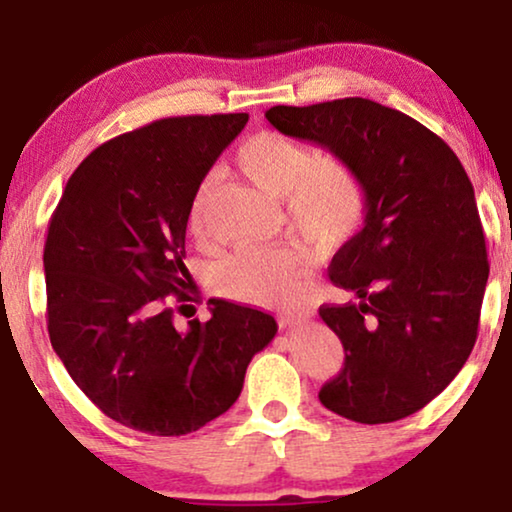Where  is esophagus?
<instances>
[{
  "instance_id": "1",
  "label": "esophagus",
  "mask_w": 512,
  "mask_h": 512,
  "mask_svg": "<svg viewBox=\"0 0 512 512\" xmlns=\"http://www.w3.org/2000/svg\"><path fill=\"white\" fill-rule=\"evenodd\" d=\"M308 317H310V313H281L279 325L284 327V330H296V327H301Z\"/></svg>"
}]
</instances>
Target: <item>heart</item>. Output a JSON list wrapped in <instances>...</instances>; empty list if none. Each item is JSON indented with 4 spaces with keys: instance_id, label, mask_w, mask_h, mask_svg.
Returning <instances> with one entry per match:
<instances>
[{
    "instance_id": "1",
    "label": "heart",
    "mask_w": 512,
    "mask_h": 512,
    "mask_svg": "<svg viewBox=\"0 0 512 512\" xmlns=\"http://www.w3.org/2000/svg\"><path fill=\"white\" fill-rule=\"evenodd\" d=\"M245 178L276 199H286L291 223L320 248H337L361 228L368 214L366 182L342 161H322L310 144L281 132H260L238 149ZM216 175L197 185L190 202L192 236L207 233L216 197ZM310 260L293 245H243L219 267L221 286L255 305H289L303 296Z\"/></svg>"
}]
</instances>
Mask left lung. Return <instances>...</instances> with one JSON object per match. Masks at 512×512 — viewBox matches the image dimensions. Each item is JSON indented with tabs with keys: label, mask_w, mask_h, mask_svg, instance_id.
I'll use <instances>...</instances> for the list:
<instances>
[{
	"label": "left lung",
	"mask_w": 512,
	"mask_h": 512,
	"mask_svg": "<svg viewBox=\"0 0 512 512\" xmlns=\"http://www.w3.org/2000/svg\"><path fill=\"white\" fill-rule=\"evenodd\" d=\"M264 117L332 151L368 190L363 228L330 264L332 284L354 301L320 308L344 346V368L322 385L320 402L358 424L424 409L472 354L489 281L460 158L414 117L368 98L274 105Z\"/></svg>",
	"instance_id": "8db88e82"
}]
</instances>
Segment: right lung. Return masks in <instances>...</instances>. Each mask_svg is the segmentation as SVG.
Here are the masks:
<instances>
[{
    "label": "right lung",
    "instance_id": "add662e5",
    "mask_svg": "<svg viewBox=\"0 0 512 512\" xmlns=\"http://www.w3.org/2000/svg\"><path fill=\"white\" fill-rule=\"evenodd\" d=\"M248 113L163 117L91 151L50 219L43 267L48 332L79 390L117 424L185 436L228 411L252 356L274 339L262 310L192 301L187 214L197 185ZM182 308V305H180Z\"/></svg>",
    "mask_w": 512,
    "mask_h": 512
}]
</instances>
